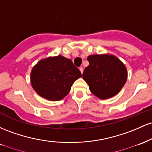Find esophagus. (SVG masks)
Here are the masks:
<instances>
[{
	"label": "esophagus",
	"mask_w": 152,
	"mask_h": 152,
	"mask_svg": "<svg viewBox=\"0 0 152 152\" xmlns=\"http://www.w3.org/2000/svg\"><path fill=\"white\" fill-rule=\"evenodd\" d=\"M79 69H80V72L82 73V74H83V67H80Z\"/></svg>",
	"instance_id": "1"
}]
</instances>
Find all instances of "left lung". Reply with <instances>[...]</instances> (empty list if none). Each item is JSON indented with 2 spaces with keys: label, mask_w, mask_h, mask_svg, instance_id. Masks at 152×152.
Returning a JSON list of instances; mask_svg holds the SVG:
<instances>
[{
  "label": "left lung",
  "mask_w": 152,
  "mask_h": 152,
  "mask_svg": "<svg viewBox=\"0 0 152 152\" xmlns=\"http://www.w3.org/2000/svg\"><path fill=\"white\" fill-rule=\"evenodd\" d=\"M89 65L85 68L83 77L90 90L100 99H107L119 93L127 80L125 65L115 56L90 55Z\"/></svg>",
  "instance_id": "obj_1"
}]
</instances>
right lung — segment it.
Segmentation results:
<instances>
[{
  "mask_svg": "<svg viewBox=\"0 0 152 152\" xmlns=\"http://www.w3.org/2000/svg\"><path fill=\"white\" fill-rule=\"evenodd\" d=\"M80 77V71L71 59L59 55L37 63L31 73V82L40 96L56 101L65 97L74 82Z\"/></svg>",
  "mask_w": 152,
  "mask_h": 152,
  "instance_id": "1",
  "label": "right lung"
}]
</instances>
